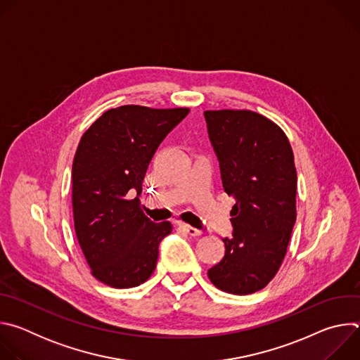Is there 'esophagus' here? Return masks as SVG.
Segmentation results:
<instances>
[{
    "label": "esophagus",
    "mask_w": 360,
    "mask_h": 360,
    "mask_svg": "<svg viewBox=\"0 0 360 360\" xmlns=\"http://www.w3.org/2000/svg\"><path fill=\"white\" fill-rule=\"evenodd\" d=\"M179 228H181L184 232H186L188 235H191V236H199V235H202V231H199V229H196V228H192V226H189V225H186V224H179Z\"/></svg>",
    "instance_id": "esophagus-1"
}]
</instances>
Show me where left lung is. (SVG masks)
<instances>
[{
  "instance_id": "1",
  "label": "left lung",
  "mask_w": 360,
  "mask_h": 360,
  "mask_svg": "<svg viewBox=\"0 0 360 360\" xmlns=\"http://www.w3.org/2000/svg\"><path fill=\"white\" fill-rule=\"evenodd\" d=\"M219 160L222 185L235 199L233 236L208 271L211 282L233 295L264 289L279 271L296 221L297 175L286 134L249 110L205 111Z\"/></svg>"
}]
</instances>
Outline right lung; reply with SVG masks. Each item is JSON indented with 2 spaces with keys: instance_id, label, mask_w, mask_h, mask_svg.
Returning <instances> with one entry per match:
<instances>
[{
  "instance_id": "add662e5",
  "label": "right lung",
  "mask_w": 360,
  "mask_h": 360,
  "mask_svg": "<svg viewBox=\"0 0 360 360\" xmlns=\"http://www.w3.org/2000/svg\"><path fill=\"white\" fill-rule=\"evenodd\" d=\"M189 108L122 105L102 114L81 136L72 164V214L91 275L111 288H134L150 278L158 245L172 232L141 210L148 165Z\"/></svg>"
}]
</instances>
